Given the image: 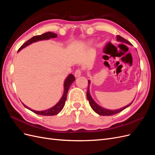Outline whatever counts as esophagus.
<instances>
[{"label":"esophagus","mask_w":155,"mask_h":155,"mask_svg":"<svg viewBox=\"0 0 155 155\" xmlns=\"http://www.w3.org/2000/svg\"><path fill=\"white\" fill-rule=\"evenodd\" d=\"M81 71L79 70H77L76 72H75V73H74V76H75V77L76 78H78V77H79L81 76Z\"/></svg>","instance_id":"obj_1"}]
</instances>
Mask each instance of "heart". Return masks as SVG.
I'll list each match as a JSON object with an SVG mask.
<instances>
[{
	"label": "heart",
	"instance_id": "b5f03b06",
	"mask_svg": "<svg viewBox=\"0 0 155 155\" xmlns=\"http://www.w3.org/2000/svg\"><path fill=\"white\" fill-rule=\"evenodd\" d=\"M91 42H92V41H91Z\"/></svg>",
	"mask_w": 155,
	"mask_h": 155
}]
</instances>
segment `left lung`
<instances>
[{
  "label": "left lung",
  "mask_w": 155,
  "mask_h": 155,
  "mask_svg": "<svg viewBox=\"0 0 155 155\" xmlns=\"http://www.w3.org/2000/svg\"><path fill=\"white\" fill-rule=\"evenodd\" d=\"M116 41H120L121 42V43H124L125 44H127L129 45H131L130 43L128 41H127L126 39H125L124 38H123L122 37H121L120 35H117L116 36ZM105 57V55L103 56V58ZM106 61L104 62V64H105ZM88 89H87V100H88L89 102V104H90L91 108L92 109V110L94 111L95 112H96L97 114H98L99 115H101V116H111V115H114L116 114L117 113H118V112L122 111L123 110H124L125 109H126L127 107H128L129 106H130L131 105V104L133 102V101L129 104V105H126L122 108H121L120 109H116V110H110V109H105V108H104L101 107L100 105H98L97 103L95 102V101L92 99V97L91 95L90 94V90H89V88H90V84H91V81L90 80H88Z\"/></svg>",
  "instance_id": "1"
}]
</instances>
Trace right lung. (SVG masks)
<instances>
[{"label": "right lung", "instance_id": "obj_1", "mask_svg": "<svg viewBox=\"0 0 155 155\" xmlns=\"http://www.w3.org/2000/svg\"><path fill=\"white\" fill-rule=\"evenodd\" d=\"M57 36H58V35L56 34H54V33H52L51 31H48L46 33H45V34H42V35H36V36L33 37L27 41L25 43H24L21 46V48L18 50V52L19 51H21L22 49L26 47L27 46L32 44L33 43H35V42L39 41L48 40L51 38H56ZM74 80H75V78L73 75L72 74H69L68 76L67 77V78L65 79V80L64 81V91H63V94L60 100L54 107L50 108V109H46L45 110H41V111L35 110H33V109H30V107H28L26 105H25L24 104H23V103H22V104L26 108H27L28 109H29L31 111L34 112V113H35L37 114H39V115H42V116H54V115L58 114L63 109V107L65 104V101H66V100H67L68 91L69 90L70 86H71V85L72 84V83L74 81Z\"/></svg>", "mask_w": 155, "mask_h": 155}]
</instances>
